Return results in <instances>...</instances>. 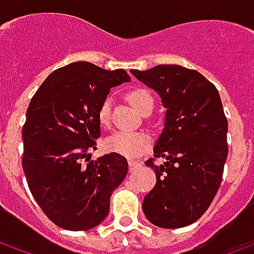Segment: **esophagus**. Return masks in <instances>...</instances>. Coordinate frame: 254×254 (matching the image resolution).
Masks as SVG:
<instances>
[{
	"instance_id": "34e87169",
	"label": "esophagus",
	"mask_w": 254,
	"mask_h": 254,
	"mask_svg": "<svg viewBox=\"0 0 254 254\" xmlns=\"http://www.w3.org/2000/svg\"><path fill=\"white\" fill-rule=\"evenodd\" d=\"M138 167H141V162H138V160H129V169H130V171L136 170Z\"/></svg>"
}]
</instances>
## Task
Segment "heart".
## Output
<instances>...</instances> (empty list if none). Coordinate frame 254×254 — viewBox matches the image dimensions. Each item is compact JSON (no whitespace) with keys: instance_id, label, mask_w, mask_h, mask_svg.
I'll return each mask as SVG.
<instances>
[{"instance_id":"1","label":"heart","mask_w":254,"mask_h":254,"mask_svg":"<svg viewBox=\"0 0 254 254\" xmlns=\"http://www.w3.org/2000/svg\"><path fill=\"white\" fill-rule=\"evenodd\" d=\"M127 99L130 105L143 113L145 107L154 106V99L145 89L134 88L127 94ZM110 100L105 99L98 109V118L102 125H107L110 121ZM151 145V138L141 132H116L106 138L105 148L109 152L120 154L127 158H134L147 151Z\"/></svg>"}]
</instances>
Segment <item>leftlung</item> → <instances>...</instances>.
I'll return each instance as SVG.
<instances>
[{
    "label": "left lung",
    "mask_w": 254,
    "mask_h": 254,
    "mask_svg": "<svg viewBox=\"0 0 254 254\" xmlns=\"http://www.w3.org/2000/svg\"><path fill=\"white\" fill-rule=\"evenodd\" d=\"M134 77L159 94L166 107L163 132L155 144L156 184L144 197L143 211L162 229L194 223L216 194L229 147L227 118L216 87L201 73L180 65H158L130 70Z\"/></svg>",
    "instance_id": "left-lung-1"
}]
</instances>
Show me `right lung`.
Instances as JSON below:
<instances>
[{
	"mask_svg": "<svg viewBox=\"0 0 254 254\" xmlns=\"http://www.w3.org/2000/svg\"><path fill=\"white\" fill-rule=\"evenodd\" d=\"M124 69L78 61L54 70L36 91L23 127V170L32 196L58 227L84 231L107 216L110 197L127 174L120 154L89 160L100 136L98 109Z\"/></svg>",
	"mask_w": 254,
	"mask_h": 254,
	"instance_id": "obj_1",
	"label": "right lung"
}]
</instances>
